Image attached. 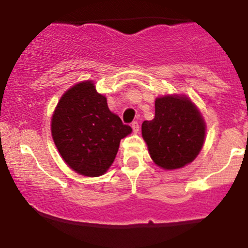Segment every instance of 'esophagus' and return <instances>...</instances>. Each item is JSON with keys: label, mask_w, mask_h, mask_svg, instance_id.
Returning a JSON list of instances; mask_svg holds the SVG:
<instances>
[{"label": "esophagus", "mask_w": 248, "mask_h": 248, "mask_svg": "<svg viewBox=\"0 0 248 248\" xmlns=\"http://www.w3.org/2000/svg\"><path fill=\"white\" fill-rule=\"evenodd\" d=\"M132 128H133V132L135 134H138L139 130H140V126H139V124L136 121L132 122Z\"/></svg>", "instance_id": "esophagus-1"}]
</instances>
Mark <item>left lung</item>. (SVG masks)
I'll return each mask as SVG.
<instances>
[{"label":"left lung","mask_w":248,"mask_h":248,"mask_svg":"<svg viewBox=\"0 0 248 248\" xmlns=\"http://www.w3.org/2000/svg\"><path fill=\"white\" fill-rule=\"evenodd\" d=\"M205 133L201 112L191 99L183 94L156 98L155 118L142 124V138L150 157L164 170L191 163L203 148Z\"/></svg>","instance_id":"left-lung-1"}]
</instances>
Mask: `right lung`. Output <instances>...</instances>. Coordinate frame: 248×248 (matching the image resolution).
Returning <instances> with one entry per match:
<instances>
[{"mask_svg":"<svg viewBox=\"0 0 248 248\" xmlns=\"http://www.w3.org/2000/svg\"><path fill=\"white\" fill-rule=\"evenodd\" d=\"M130 133L132 128L110 112L106 96L96 92L92 80L69 88L51 119V134L62 160L87 177H98L109 169L121 139Z\"/></svg>","mask_w":248,"mask_h":248,"instance_id":"right-lung-1","label":"right lung"}]
</instances>
